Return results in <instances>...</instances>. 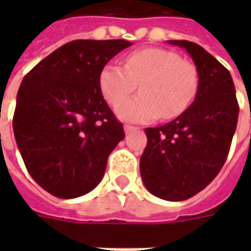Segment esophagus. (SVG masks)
Masks as SVG:
<instances>
[{
  "label": "esophagus",
  "instance_id": "1",
  "mask_svg": "<svg viewBox=\"0 0 251 251\" xmlns=\"http://www.w3.org/2000/svg\"><path fill=\"white\" fill-rule=\"evenodd\" d=\"M137 130H140V128H138V127H134V126H130V124H126V126H124V132H126V134H130L132 131Z\"/></svg>",
  "mask_w": 251,
  "mask_h": 251
}]
</instances>
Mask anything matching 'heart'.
Here are the masks:
<instances>
[{
  "instance_id": "1",
  "label": "heart",
  "mask_w": 251,
  "mask_h": 251,
  "mask_svg": "<svg viewBox=\"0 0 251 251\" xmlns=\"http://www.w3.org/2000/svg\"><path fill=\"white\" fill-rule=\"evenodd\" d=\"M140 83L141 95L125 100ZM103 98L116 107L119 119L150 123L180 116L196 98L197 68L165 49H144L127 55L124 67L106 64L99 75ZM125 100L126 101L124 102Z\"/></svg>"
}]
</instances>
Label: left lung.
Listing matches in <instances>:
<instances>
[{"instance_id":"1","label":"left lung","mask_w":251,"mask_h":251,"mask_svg":"<svg viewBox=\"0 0 251 251\" xmlns=\"http://www.w3.org/2000/svg\"><path fill=\"white\" fill-rule=\"evenodd\" d=\"M168 43L183 47L193 58L197 95L175 120L145 130L148 144L140 172L151 194L183 201L207 187L224 166L236 131L239 104L232 76L215 57L193 42Z\"/></svg>"}]
</instances>
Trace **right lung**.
<instances>
[{
  "instance_id": "right-lung-1",
  "label": "right lung",
  "mask_w": 251,
  "mask_h": 251,
  "mask_svg": "<svg viewBox=\"0 0 251 251\" xmlns=\"http://www.w3.org/2000/svg\"><path fill=\"white\" fill-rule=\"evenodd\" d=\"M127 40H74L26 74L16 96L14 134L33 180L58 198H76L103 178L124 138L99 86L101 68Z\"/></svg>"
}]
</instances>
